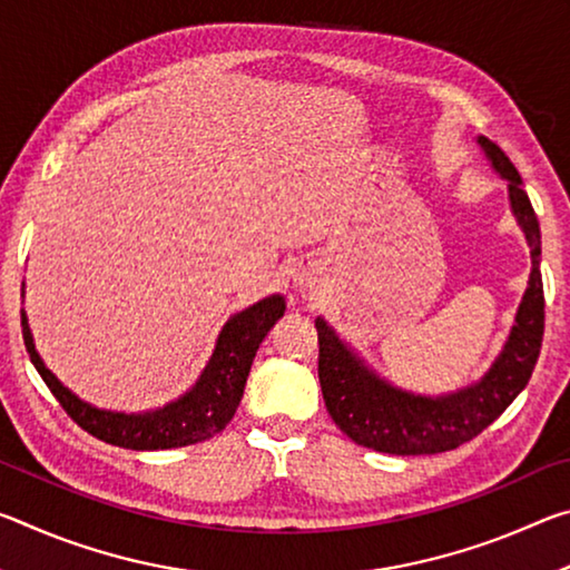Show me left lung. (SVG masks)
<instances>
[{
  "instance_id": "obj_1",
  "label": "left lung",
  "mask_w": 570,
  "mask_h": 570,
  "mask_svg": "<svg viewBox=\"0 0 570 570\" xmlns=\"http://www.w3.org/2000/svg\"><path fill=\"white\" fill-rule=\"evenodd\" d=\"M488 160L508 178L510 208L530 246V282L520 302L505 350L478 384L445 397H420L372 374L324 320L320 332V384L324 404L346 438L390 455H435L465 445L493 424L525 390L535 370L546 330V298L540 278V226L518 170L493 140L478 138Z\"/></svg>"
}]
</instances>
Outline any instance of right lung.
Here are the masks:
<instances>
[{"label": "right lung", "instance_id": "add662e5", "mask_svg": "<svg viewBox=\"0 0 570 570\" xmlns=\"http://www.w3.org/2000/svg\"><path fill=\"white\" fill-rule=\"evenodd\" d=\"M284 298L268 296L264 302L248 306L246 312L228 320L218 336L216 352L208 366L200 374L196 387L183 394L180 400L166 404L163 410L146 414H125L90 407L88 402L77 400L75 394L62 387L60 380L47 370L40 354L35 352L30 326L22 314V336L30 352L35 370L40 372L55 400L62 410L80 424L85 432L115 448L128 450H170L186 448L218 435L236 414L244 387L254 362L258 344L272 332L276 320L284 316Z\"/></svg>", "mask_w": 570, "mask_h": 570}]
</instances>
